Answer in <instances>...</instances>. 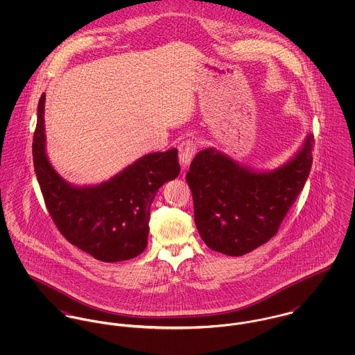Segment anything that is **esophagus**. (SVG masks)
Returning <instances> with one entry per match:
<instances>
[{"instance_id":"obj_1","label":"esophagus","mask_w":355,"mask_h":355,"mask_svg":"<svg viewBox=\"0 0 355 355\" xmlns=\"http://www.w3.org/2000/svg\"><path fill=\"white\" fill-rule=\"evenodd\" d=\"M197 152V145L193 141H184L180 144L179 146V162L182 165V168H187L194 157V154Z\"/></svg>"}]
</instances>
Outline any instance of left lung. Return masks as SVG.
Segmentation results:
<instances>
[{"label":"left lung","mask_w":355,"mask_h":355,"mask_svg":"<svg viewBox=\"0 0 355 355\" xmlns=\"http://www.w3.org/2000/svg\"><path fill=\"white\" fill-rule=\"evenodd\" d=\"M311 149L313 134H307L295 154L275 169H254L216 148L197 153L186 180L206 246L238 257L276 235L307 180Z\"/></svg>","instance_id":"8db88e82"}]
</instances>
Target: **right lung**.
I'll use <instances>...</instances> for the list:
<instances>
[{
    "mask_svg": "<svg viewBox=\"0 0 355 355\" xmlns=\"http://www.w3.org/2000/svg\"><path fill=\"white\" fill-rule=\"evenodd\" d=\"M44 93L38 103L33 158L51 218L68 242L103 262L131 259L148 246L153 200L178 178V149L149 153L98 184H72L46 153Z\"/></svg>",
    "mask_w": 355,
    "mask_h": 355,
    "instance_id": "1",
    "label": "right lung"
}]
</instances>
